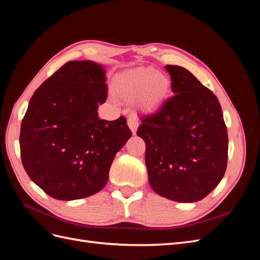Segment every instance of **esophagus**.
Wrapping results in <instances>:
<instances>
[{"instance_id": "esophagus-1", "label": "esophagus", "mask_w": 260, "mask_h": 260, "mask_svg": "<svg viewBox=\"0 0 260 260\" xmlns=\"http://www.w3.org/2000/svg\"><path fill=\"white\" fill-rule=\"evenodd\" d=\"M128 125L130 130L132 131L133 135H136L137 129H138V125H139V121H138V118L136 116H131L128 118Z\"/></svg>"}]
</instances>
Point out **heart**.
<instances>
[{
	"mask_svg": "<svg viewBox=\"0 0 260 260\" xmlns=\"http://www.w3.org/2000/svg\"><path fill=\"white\" fill-rule=\"evenodd\" d=\"M171 89L169 77L153 68L133 69L115 81V93L125 102L138 100L139 106L152 112L164 104Z\"/></svg>",
	"mask_w": 260,
	"mask_h": 260,
	"instance_id": "b5f03b06",
	"label": "heart"
}]
</instances>
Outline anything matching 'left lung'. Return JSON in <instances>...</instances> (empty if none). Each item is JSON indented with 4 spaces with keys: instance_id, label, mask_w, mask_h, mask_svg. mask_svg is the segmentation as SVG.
Segmentation results:
<instances>
[{
    "instance_id": "8db88e82",
    "label": "left lung",
    "mask_w": 260,
    "mask_h": 260,
    "mask_svg": "<svg viewBox=\"0 0 260 260\" xmlns=\"http://www.w3.org/2000/svg\"><path fill=\"white\" fill-rule=\"evenodd\" d=\"M175 94L141 118L149 185L162 198L203 200L223 178L228 133L218 99L187 69L167 65Z\"/></svg>"
}]
</instances>
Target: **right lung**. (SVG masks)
<instances>
[{
  "label": "right lung",
  "mask_w": 260,
  "mask_h": 260,
  "mask_svg": "<svg viewBox=\"0 0 260 260\" xmlns=\"http://www.w3.org/2000/svg\"><path fill=\"white\" fill-rule=\"evenodd\" d=\"M105 68L68 61L31 98L21 121L22 166L34 182L60 201L88 198L108 180L118 151L132 136L124 117L100 119L105 103Z\"/></svg>",
  "instance_id": "1"
}]
</instances>
